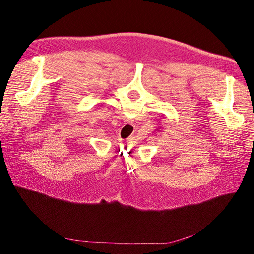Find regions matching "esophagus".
I'll return each instance as SVG.
<instances>
[{"mask_svg": "<svg viewBox=\"0 0 254 254\" xmlns=\"http://www.w3.org/2000/svg\"><path fill=\"white\" fill-rule=\"evenodd\" d=\"M124 122H125V123H128V124H132V123H133V120H131V119H128V118H126V119L124 120Z\"/></svg>", "mask_w": 254, "mask_h": 254, "instance_id": "esophagus-1", "label": "esophagus"}]
</instances>
